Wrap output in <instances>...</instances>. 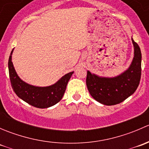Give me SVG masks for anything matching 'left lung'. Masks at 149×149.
<instances>
[{"mask_svg":"<svg viewBox=\"0 0 149 149\" xmlns=\"http://www.w3.org/2000/svg\"><path fill=\"white\" fill-rule=\"evenodd\" d=\"M134 58L130 68L115 78H101L87 71L86 83L91 97L105 105L121 103L133 94L139 86L141 76V52L132 39Z\"/></svg>","mask_w":149,"mask_h":149,"instance_id":"1","label":"left lung"}]
</instances>
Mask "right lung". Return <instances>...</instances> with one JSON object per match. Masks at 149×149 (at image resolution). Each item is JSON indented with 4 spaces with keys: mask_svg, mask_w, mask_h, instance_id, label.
Listing matches in <instances>:
<instances>
[{
    "mask_svg": "<svg viewBox=\"0 0 149 149\" xmlns=\"http://www.w3.org/2000/svg\"><path fill=\"white\" fill-rule=\"evenodd\" d=\"M12 52L13 50L8 59V71L12 88L16 95L29 104L37 108L49 107L61 101L73 72L67 73L50 86H34L24 82L16 74L11 61Z\"/></svg>",
    "mask_w": 149,
    "mask_h": 149,
    "instance_id": "obj_1",
    "label": "right lung"
}]
</instances>
